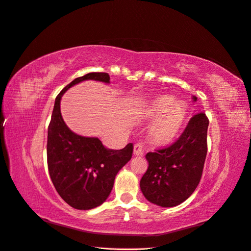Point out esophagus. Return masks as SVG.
Segmentation results:
<instances>
[{
	"label": "esophagus",
	"instance_id": "34e87169",
	"mask_svg": "<svg viewBox=\"0 0 251 251\" xmlns=\"http://www.w3.org/2000/svg\"><path fill=\"white\" fill-rule=\"evenodd\" d=\"M133 154L135 156H143L144 155V144L143 143H137L134 145Z\"/></svg>",
	"mask_w": 251,
	"mask_h": 251
}]
</instances>
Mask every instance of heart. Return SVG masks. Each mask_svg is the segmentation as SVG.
<instances>
[{"mask_svg":"<svg viewBox=\"0 0 251 251\" xmlns=\"http://www.w3.org/2000/svg\"><path fill=\"white\" fill-rule=\"evenodd\" d=\"M145 116L155 121L150 129L151 140L160 145L169 144L178 135L188 118V112L181 103L172 96H160L149 103Z\"/></svg>","mask_w":251,"mask_h":251,"instance_id":"b5f03b06","label":"heart"}]
</instances>
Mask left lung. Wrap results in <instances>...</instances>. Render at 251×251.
Returning a JSON list of instances; mask_svg holds the SVG:
<instances>
[{"label":"left lung","instance_id":"1","mask_svg":"<svg viewBox=\"0 0 251 251\" xmlns=\"http://www.w3.org/2000/svg\"><path fill=\"white\" fill-rule=\"evenodd\" d=\"M197 101L196 97H193ZM208 119L197 114L171 146L146 154L149 166L140 181L141 191L151 203L176 206L197 188L207 152Z\"/></svg>","mask_w":251,"mask_h":251}]
</instances>
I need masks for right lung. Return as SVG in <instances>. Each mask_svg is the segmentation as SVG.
<instances>
[{
  "label": "right lung",
  "mask_w": 251,
  "mask_h": 251,
  "mask_svg": "<svg viewBox=\"0 0 251 251\" xmlns=\"http://www.w3.org/2000/svg\"><path fill=\"white\" fill-rule=\"evenodd\" d=\"M84 80L109 83L107 73H88L68 84L55 99L48 127L47 158L51 180L60 197L76 209H92L107 199L116 175L131 159L133 145L107 149L98 137L73 132L64 123L60 100L70 87Z\"/></svg>",
  "instance_id": "obj_1"
}]
</instances>
